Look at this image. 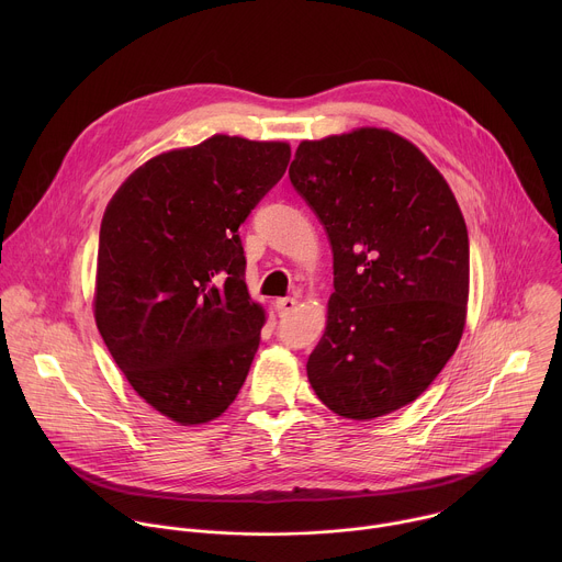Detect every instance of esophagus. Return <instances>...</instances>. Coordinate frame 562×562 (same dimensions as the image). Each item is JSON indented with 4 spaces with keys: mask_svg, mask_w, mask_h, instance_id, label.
Wrapping results in <instances>:
<instances>
[{
    "mask_svg": "<svg viewBox=\"0 0 562 562\" xmlns=\"http://www.w3.org/2000/svg\"><path fill=\"white\" fill-rule=\"evenodd\" d=\"M295 306H297V300H295V297H278V300H276V308L280 311V315H289Z\"/></svg>",
    "mask_w": 562,
    "mask_h": 562,
    "instance_id": "obj_1",
    "label": "esophagus"
}]
</instances>
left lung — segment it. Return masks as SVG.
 Wrapping results in <instances>:
<instances>
[{"mask_svg":"<svg viewBox=\"0 0 562 562\" xmlns=\"http://www.w3.org/2000/svg\"><path fill=\"white\" fill-rule=\"evenodd\" d=\"M289 178L334 251L327 329L306 362L315 395L351 420L414 403L467 317L469 237L447 180L386 128L300 142Z\"/></svg>","mask_w":562,"mask_h":562,"instance_id":"1","label":"left lung"}]
</instances>
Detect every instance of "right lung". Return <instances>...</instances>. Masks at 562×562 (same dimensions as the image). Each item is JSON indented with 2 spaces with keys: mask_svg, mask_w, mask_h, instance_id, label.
<instances>
[{
  "mask_svg": "<svg viewBox=\"0 0 562 562\" xmlns=\"http://www.w3.org/2000/svg\"><path fill=\"white\" fill-rule=\"evenodd\" d=\"M289 157L286 142L213 135L148 159L104 211L98 329L137 395L180 425L222 416L247 380L267 315L237 228Z\"/></svg>",
  "mask_w": 562,
  "mask_h": 562,
  "instance_id": "1",
  "label": "right lung"
}]
</instances>
